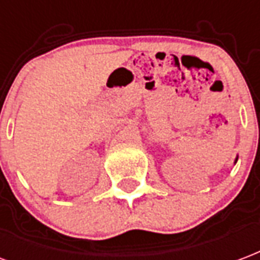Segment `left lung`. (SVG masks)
Segmentation results:
<instances>
[{"instance_id": "1", "label": "left lung", "mask_w": 260, "mask_h": 260, "mask_svg": "<svg viewBox=\"0 0 260 260\" xmlns=\"http://www.w3.org/2000/svg\"><path fill=\"white\" fill-rule=\"evenodd\" d=\"M236 161H237V159H236Z\"/></svg>"}]
</instances>
